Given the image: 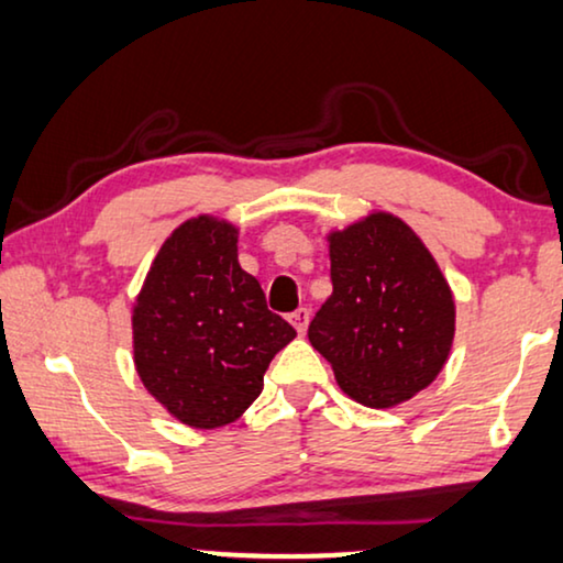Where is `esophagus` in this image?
<instances>
[{
    "instance_id": "obj_1",
    "label": "esophagus",
    "mask_w": 563,
    "mask_h": 563,
    "mask_svg": "<svg viewBox=\"0 0 563 563\" xmlns=\"http://www.w3.org/2000/svg\"><path fill=\"white\" fill-rule=\"evenodd\" d=\"M289 320H291V325H295V331L302 335L305 331H308V323H310V310L308 308H299V310H295L289 316Z\"/></svg>"
}]
</instances>
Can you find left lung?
<instances>
[{
  "mask_svg": "<svg viewBox=\"0 0 563 563\" xmlns=\"http://www.w3.org/2000/svg\"><path fill=\"white\" fill-rule=\"evenodd\" d=\"M333 295L308 339L356 404L393 408L434 383L455 339V297L404 219L369 211L325 232Z\"/></svg>",
  "mask_w": 563,
  "mask_h": 563,
  "instance_id": "obj_1",
  "label": "left lung"
}]
</instances>
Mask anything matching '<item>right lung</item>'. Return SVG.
I'll use <instances>...</instances> for the list:
<instances>
[{
	"label": "right lung",
	"mask_w": 563,
	"mask_h": 563,
	"mask_svg": "<svg viewBox=\"0 0 563 563\" xmlns=\"http://www.w3.org/2000/svg\"><path fill=\"white\" fill-rule=\"evenodd\" d=\"M238 235L230 219H186L157 251L131 308L136 375L191 429L238 421L264 390L274 354L297 335L240 268Z\"/></svg>",
	"instance_id": "add662e5"
}]
</instances>
